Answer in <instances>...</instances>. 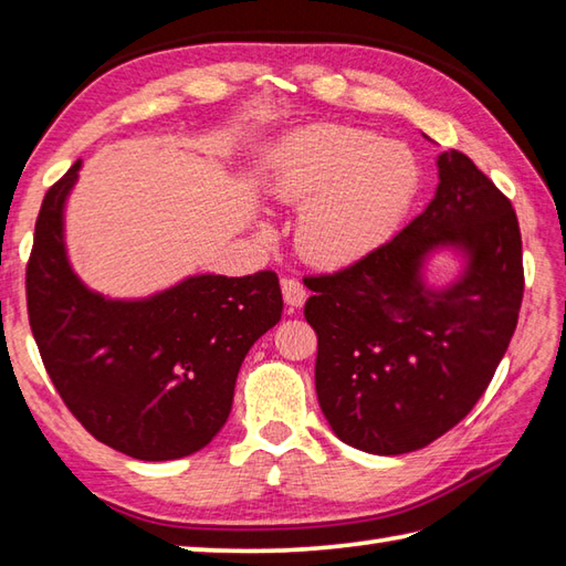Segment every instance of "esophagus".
<instances>
[{
  "label": "esophagus",
  "mask_w": 566,
  "mask_h": 566,
  "mask_svg": "<svg viewBox=\"0 0 566 566\" xmlns=\"http://www.w3.org/2000/svg\"><path fill=\"white\" fill-rule=\"evenodd\" d=\"M282 294H284V304L290 306L292 311L294 308H302L304 302H306V290L304 284L294 280V276H284L282 280Z\"/></svg>",
  "instance_id": "34e87169"
}]
</instances>
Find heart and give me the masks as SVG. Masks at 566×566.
Wrapping results in <instances>:
<instances>
[{
  "mask_svg": "<svg viewBox=\"0 0 566 566\" xmlns=\"http://www.w3.org/2000/svg\"><path fill=\"white\" fill-rule=\"evenodd\" d=\"M268 195L304 207L298 248L321 264H347L379 248L416 197L420 167L399 140L365 128L314 124L268 150L260 167Z\"/></svg>",
  "mask_w": 566,
  "mask_h": 566,
  "instance_id": "heart-1",
  "label": "heart"
}]
</instances>
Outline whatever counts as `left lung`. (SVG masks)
<instances>
[{"label": "left lung", "instance_id": "obj_1", "mask_svg": "<svg viewBox=\"0 0 566 566\" xmlns=\"http://www.w3.org/2000/svg\"><path fill=\"white\" fill-rule=\"evenodd\" d=\"M438 175L426 211L389 243L308 276L321 411L345 444L371 454L420 450L460 423L518 326L523 243L509 197L460 150L440 155ZM442 244L460 247L468 268L436 293L419 268Z\"/></svg>", "mask_w": 566, "mask_h": 566}]
</instances>
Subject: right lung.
Listing matches in <instances>:
<instances>
[{
	"instance_id": "add662e5",
	"label": "right lung",
	"mask_w": 566,
	"mask_h": 566,
	"mask_svg": "<svg viewBox=\"0 0 566 566\" xmlns=\"http://www.w3.org/2000/svg\"><path fill=\"white\" fill-rule=\"evenodd\" d=\"M80 160L45 191L27 264L31 333L48 377L84 430L146 462L213 440L233 406L238 369L282 318L272 270L197 274L140 302L90 292L72 272L63 209Z\"/></svg>"
}]
</instances>
